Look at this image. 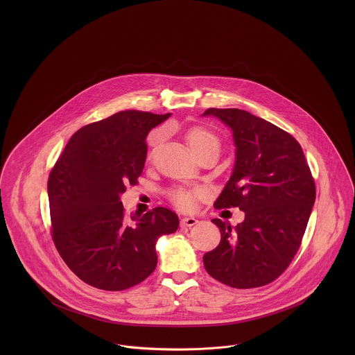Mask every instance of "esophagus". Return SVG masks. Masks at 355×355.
Returning a JSON list of instances; mask_svg holds the SVG:
<instances>
[{
	"instance_id": "34e87169",
	"label": "esophagus",
	"mask_w": 355,
	"mask_h": 355,
	"mask_svg": "<svg viewBox=\"0 0 355 355\" xmlns=\"http://www.w3.org/2000/svg\"><path fill=\"white\" fill-rule=\"evenodd\" d=\"M196 223H198V220L194 218V217H185V218L181 220V225H182V226H187V227H191V226H194Z\"/></svg>"
}]
</instances>
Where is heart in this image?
Segmentation results:
<instances>
[{
	"mask_svg": "<svg viewBox=\"0 0 355 355\" xmlns=\"http://www.w3.org/2000/svg\"><path fill=\"white\" fill-rule=\"evenodd\" d=\"M187 144L193 153L197 152L198 149H202L205 146H209V145H214L217 148L220 146L218 138L211 132H209L207 129L200 128V126H196L189 130ZM203 196H205V191L198 187L175 189V190L170 191V200L177 207H180L181 210H185V211H191L196 206V200L202 198Z\"/></svg>",
	"mask_w": 355,
	"mask_h": 355,
	"instance_id": "heart-1",
	"label": "heart"
}]
</instances>
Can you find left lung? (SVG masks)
<instances>
[{
	"mask_svg": "<svg viewBox=\"0 0 355 355\" xmlns=\"http://www.w3.org/2000/svg\"><path fill=\"white\" fill-rule=\"evenodd\" d=\"M233 133L236 162L214 202L239 207L236 226L218 218L220 245L203 255L206 271L236 288L265 286L286 270L300 249L315 201V185L293 135L239 109H207Z\"/></svg>",
	"mask_w": 355,
	"mask_h": 355,
	"instance_id": "left-lung-1",
	"label": "left lung"
}]
</instances>
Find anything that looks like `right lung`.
I'll use <instances>...</instances> for the list:
<instances>
[{
  "mask_svg": "<svg viewBox=\"0 0 355 355\" xmlns=\"http://www.w3.org/2000/svg\"><path fill=\"white\" fill-rule=\"evenodd\" d=\"M170 117L125 110L76 132L48 181L51 236L69 269L87 285L119 291L135 286L157 266L158 238L177 232L166 207L126 216L121 196L135 185L145 139Z\"/></svg>",
  "mask_w": 355,
  "mask_h": 355,
  "instance_id": "right-lung-1",
  "label": "right lung"
}]
</instances>
